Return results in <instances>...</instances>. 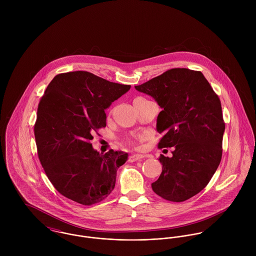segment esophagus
I'll list each match as a JSON object with an SVG mask.
<instances>
[{"label":"esophagus","instance_id":"1","mask_svg":"<svg viewBox=\"0 0 256 256\" xmlns=\"http://www.w3.org/2000/svg\"><path fill=\"white\" fill-rule=\"evenodd\" d=\"M144 158V156L143 154H131L130 156H129V162H136V160H142Z\"/></svg>","mask_w":256,"mask_h":256}]
</instances>
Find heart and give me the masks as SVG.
Listing matches in <instances>:
<instances>
[{
    "mask_svg": "<svg viewBox=\"0 0 256 256\" xmlns=\"http://www.w3.org/2000/svg\"><path fill=\"white\" fill-rule=\"evenodd\" d=\"M136 100H137V98H136ZM141 100H144V98H141Z\"/></svg>",
    "mask_w": 256,
    "mask_h": 256,
    "instance_id": "heart-1",
    "label": "heart"
}]
</instances>
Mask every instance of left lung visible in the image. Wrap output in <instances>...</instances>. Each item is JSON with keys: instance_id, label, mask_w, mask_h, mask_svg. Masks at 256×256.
Masks as SVG:
<instances>
[{"instance_id": "1", "label": "left lung", "mask_w": 256, "mask_h": 256, "mask_svg": "<svg viewBox=\"0 0 256 256\" xmlns=\"http://www.w3.org/2000/svg\"><path fill=\"white\" fill-rule=\"evenodd\" d=\"M138 92L154 98L162 111L158 146H174L172 156L160 154L162 172L152 183L162 198L183 202L206 187L222 160L224 122L219 96L199 71L170 69L140 86Z\"/></svg>"}]
</instances>
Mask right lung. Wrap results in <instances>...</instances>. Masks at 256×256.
Segmentation results:
<instances>
[{"label": "right lung", "instance_id": "1", "mask_svg": "<svg viewBox=\"0 0 256 256\" xmlns=\"http://www.w3.org/2000/svg\"><path fill=\"white\" fill-rule=\"evenodd\" d=\"M130 88L84 71L59 74L48 84L38 104L34 136L41 166L63 196L90 206L114 189L128 154H100L90 141L106 126V110Z\"/></svg>", "mask_w": 256, "mask_h": 256}]
</instances>
